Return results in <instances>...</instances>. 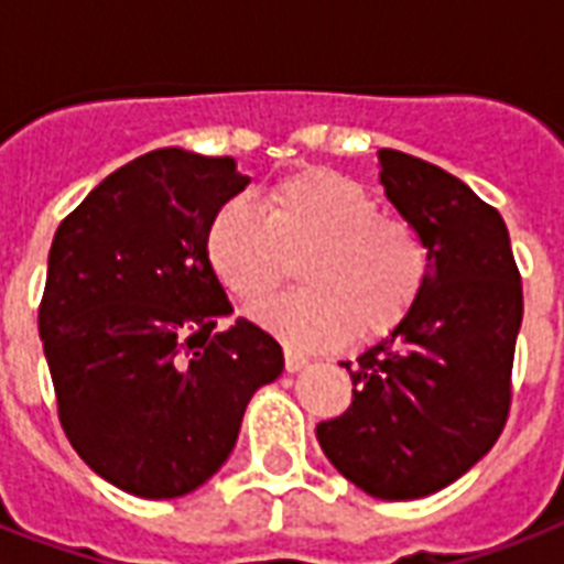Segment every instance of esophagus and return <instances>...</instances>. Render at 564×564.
Listing matches in <instances>:
<instances>
[{
	"instance_id": "esophagus-1",
	"label": "esophagus",
	"mask_w": 564,
	"mask_h": 564,
	"mask_svg": "<svg viewBox=\"0 0 564 564\" xmlns=\"http://www.w3.org/2000/svg\"><path fill=\"white\" fill-rule=\"evenodd\" d=\"M283 362H286V371H292V375H295V371L307 369L310 357H304V354L286 348V351H283Z\"/></svg>"
}]
</instances>
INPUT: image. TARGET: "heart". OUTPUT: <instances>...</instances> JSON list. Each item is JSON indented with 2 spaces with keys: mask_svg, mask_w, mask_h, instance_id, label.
I'll return each instance as SVG.
<instances>
[{
  "mask_svg": "<svg viewBox=\"0 0 564 564\" xmlns=\"http://www.w3.org/2000/svg\"><path fill=\"white\" fill-rule=\"evenodd\" d=\"M299 263L301 290L257 310L269 330L299 348H334L383 336L419 304L430 251L410 219L377 210L375 195L343 172L307 166L274 181L263 213L230 198L204 230V257L242 304L263 301Z\"/></svg>",
  "mask_w": 564,
  "mask_h": 564,
  "instance_id": "heart-1",
  "label": "heart"
}]
</instances>
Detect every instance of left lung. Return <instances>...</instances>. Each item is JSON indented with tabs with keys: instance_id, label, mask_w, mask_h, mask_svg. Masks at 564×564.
Listing matches in <instances>:
<instances>
[{
	"instance_id": "obj_1",
	"label": "left lung",
	"mask_w": 564,
	"mask_h": 564,
	"mask_svg": "<svg viewBox=\"0 0 564 564\" xmlns=\"http://www.w3.org/2000/svg\"><path fill=\"white\" fill-rule=\"evenodd\" d=\"M377 161L386 198L427 242L430 278L392 334L343 362L354 401L316 436L357 489L415 500L459 480L498 442L524 295L491 204L421 158L380 149Z\"/></svg>"
}]
</instances>
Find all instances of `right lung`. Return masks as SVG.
<instances>
[{"mask_svg": "<svg viewBox=\"0 0 564 564\" xmlns=\"http://www.w3.org/2000/svg\"><path fill=\"white\" fill-rule=\"evenodd\" d=\"M234 158L158 149L101 181L48 248L37 325L69 445L137 498L189 495L237 445L283 351L237 318L204 257L213 213L248 187Z\"/></svg>", "mask_w": 564, "mask_h": 564, "instance_id": "right-lung-1", "label": "right lung"}]
</instances>
